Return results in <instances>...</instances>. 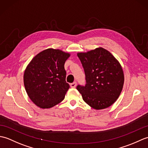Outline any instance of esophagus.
I'll return each instance as SVG.
<instances>
[{
	"label": "esophagus",
	"mask_w": 148,
	"mask_h": 148,
	"mask_svg": "<svg viewBox=\"0 0 148 148\" xmlns=\"http://www.w3.org/2000/svg\"><path fill=\"white\" fill-rule=\"evenodd\" d=\"M76 84H77L76 82H73V83L71 84V88H75L76 86Z\"/></svg>",
	"instance_id": "obj_1"
}]
</instances>
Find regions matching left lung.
Returning a JSON list of instances; mask_svg holds the SVG:
<instances>
[{
  "label": "left lung",
  "mask_w": 148,
  "mask_h": 148,
  "mask_svg": "<svg viewBox=\"0 0 148 148\" xmlns=\"http://www.w3.org/2000/svg\"><path fill=\"white\" fill-rule=\"evenodd\" d=\"M77 56L85 73V86L77 85L83 99L92 108L99 110L113 104L124 84V74L119 62L111 53L97 48Z\"/></svg>",
  "instance_id": "left-lung-1"
}]
</instances>
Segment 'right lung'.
<instances>
[{
  "instance_id": "add662e5",
  "label": "right lung",
  "mask_w": 148,
  "mask_h": 148,
  "mask_svg": "<svg viewBox=\"0 0 148 148\" xmlns=\"http://www.w3.org/2000/svg\"><path fill=\"white\" fill-rule=\"evenodd\" d=\"M70 56L60 49L48 48L34 56L25 71L24 85L30 100L42 109L61 102L70 86L64 64Z\"/></svg>"
}]
</instances>
